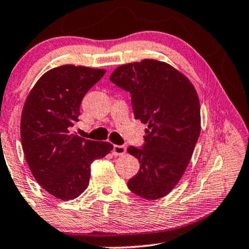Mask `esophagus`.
<instances>
[{"label": "esophagus", "instance_id": "esophagus-1", "mask_svg": "<svg viewBox=\"0 0 249 249\" xmlns=\"http://www.w3.org/2000/svg\"><path fill=\"white\" fill-rule=\"evenodd\" d=\"M126 153V146L124 145H114L113 146V155L114 156H124Z\"/></svg>", "mask_w": 249, "mask_h": 249}]
</instances>
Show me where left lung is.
Returning a JSON list of instances; mask_svg holds the SVG:
<instances>
[{
  "instance_id": "1",
  "label": "left lung",
  "mask_w": 249,
  "mask_h": 249,
  "mask_svg": "<svg viewBox=\"0 0 249 249\" xmlns=\"http://www.w3.org/2000/svg\"><path fill=\"white\" fill-rule=\"evenodd\" d=\"M109 80L131 93L135 120L148 124L142 146L127 149L140 162L138 174L128 179L129 191L145 199L163 197L183 176L197 142V93L186 76L155 59L118 66Z\"/></svg>"
}]
</instances>
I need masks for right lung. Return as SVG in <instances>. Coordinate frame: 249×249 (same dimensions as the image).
Listing matches in <instances>:
<instances>
[{"label":"right lung","instance_id":"add662e5","mask_svg":"<svg viewBox=\"0 0 249 249\" xmlns=\"http://www.w3.org/2000/svg\"><path fill=\"white\" fill-rule=\"evenodd\" d=\"M105 70L63 65L45 73L28 94L21 115V143L31 174L44 190L73 199L88 187L91 163L113 149L71 134L83 97Z\"/></svg>","mask_w":249,"mask_h":249}]
</instances>
